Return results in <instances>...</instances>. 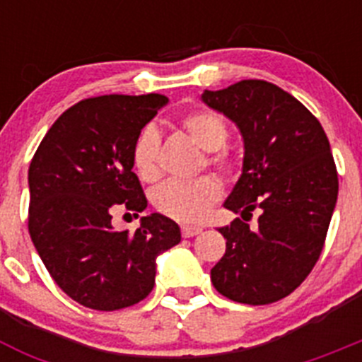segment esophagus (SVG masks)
Segmentation results:
<instances>
[{
	"mask_svg": "<svg viewBox=\"0 0 362 362\" xmlns=\"http://www.w3.org/2000/svg\"><path fill=\"white\" fill-rule=\"evenodd\" d=\"M203 232L201 226H192V225H183L181 226V233H183V238H194L197 233Z\"/></svg>",
	"mask_w": 362,
	"mask_h": 362,
	"instance_id": "1",
	"label": "esophagus"
}]
</instances>
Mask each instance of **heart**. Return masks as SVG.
<instances>
[{"label":"heart","mask_w":362,"mask_h":362,"mask_svg":"<svg viewBox=\"0 0 362 362\" xmlns=\"http://www.w3.org/2000/svg\"><path fill=\"white\" fill-rule=\"evenodd\" d=\"M179 129L197 148L204 152L203 163L217 174L232 177L238 168L235 153L225 145L230 129L226 121L206 108L185 114L179 119ZM161 141L153 127H145L139 132L132 148V161L137 175L145 183H156L161 175L159 166ZM221 197V183L214 175H201L192 181H168L153 194V206L172 219L197 221Z\"/></svg>","instance_id":"obj_1"}]
</instances>
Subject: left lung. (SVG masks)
Masks as SVG:
<instances>
[{"mask_svg": "<svg viewBox=\"0 0 362 362\" xmlns=\"http://www.w3.org/2000/svg\"><path fill=\"white\" fill-rule=\"evenodd\" d=\"M203 101L238 124L245 139L243 174L225 209L251 216L221 226L226 252L210 277L221 296L270 305L308 277L325 246L339 192L337 168L321 123L274 83L243 79Z\"/></svg>", "mask_w": 362, "mask_h": 362, "instance_id": "1", "label": "left lung"}]
</instances>
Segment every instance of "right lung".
<instances>
[{"label": "right lung", "mask_w": 362, "mask_h": 362, "mask_svg": "<svg viewBox=\"0 0 362 362\" xmlns=\"http://www.w3.org/2000/svg\"><path fill=\"white\" fill-rule=\"evenodd\" d=\"M166 101L161 94L83 99L57 117L32 158L28 233L57 286L86 308L137 305L153 288L156 257L181 241L177 223L161 214L141 217L136 232L112 226L117 209L134 216L146 209L132 148Z\"/></svg>", "instance_id": "1"}]
</instances>
